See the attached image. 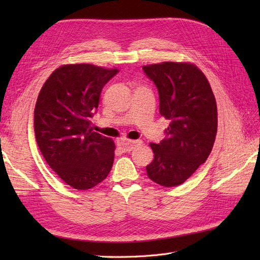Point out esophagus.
Segmentation results:
<instances>
[{"label":"esophagus","instance_id":"34e87169","mask_svg":"<svg viewBox=\"0 0 260 260\" xmlns=\"http://www.w3.org/2000/svg\"><path fill=\"white\" fill-rule=\"evenodd\" d=\"M141 141H128V140H123L118 142L119 147L123 150L124 152H131L133 148L137 145L141 144Z\"/></svg>","mask_w":260,"mask_h":260}]
</instances>
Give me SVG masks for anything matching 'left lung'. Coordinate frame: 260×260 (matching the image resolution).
<instances>
[{
  "mask_svg": "<svg viewBox=\"0 0 260 260\" xmlns=\"http://www.w3.org/2000/svg\"><path fill=\"white\" fill-rule=\"evenodd\" d=\"M158 90L159 114L170 120L165 139L151 143L154 159L147 176L170 187L182 184L207 161L217 135V103L197 66L162 62L143 67Z\"/></svg>",
  "mask_w": 260,
  "mask_h": 260,
  "instance_id": "8db88e82",
  "label": "left lung"
}]
</instances>
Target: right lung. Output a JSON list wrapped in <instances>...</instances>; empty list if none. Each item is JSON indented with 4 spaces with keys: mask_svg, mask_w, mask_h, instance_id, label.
Here are the masks:
<instances>
[{
    "mask_svg": "<svg viewBox=\"0 0 260 260\" xmlns=\"http://www.w3.org/2000/svg\"><path fill=\"white\" fill-rule=\"evenodd\" d=\"M117 73L89 63L64 64L50 75L38 96V146L49 167L74 189H91L112 170L114 142L93 132L90 118L103 87Z\"/></svg>",
    "mask_w": 260,
    "mask_h": 260,
    "instance_id": "1",
    "label": "right lung"
}]
</instances>
